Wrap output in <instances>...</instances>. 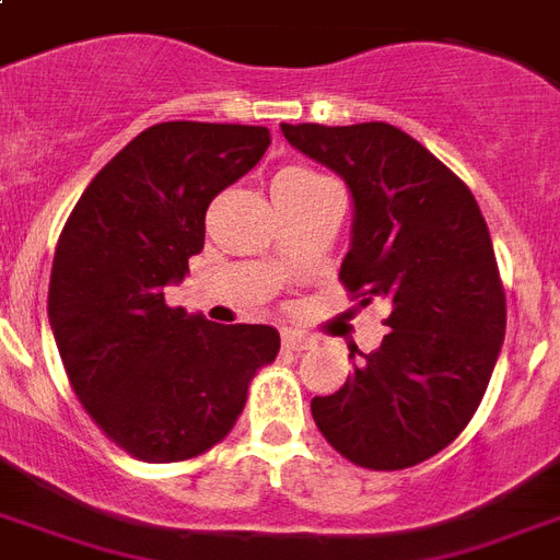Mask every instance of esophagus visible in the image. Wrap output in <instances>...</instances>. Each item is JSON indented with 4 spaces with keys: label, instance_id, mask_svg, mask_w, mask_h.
<instances>
[{
    "label": "esophagus",
    "instance_id": "obj_1",
    "mask_svg": "<svg viewBox=\"0 0 560 560\" xmlns=\"http://www.w3.org/2000/svg\"><path fill=\"white\" fill-rule=\"evenodd\" d=\"M281 347L288 352H305V349L314 347V337L296 331V328H288V331H281Z\"/></svg>",
    "mask_w": 560,
    "mask_h": 560
}]
</instances>
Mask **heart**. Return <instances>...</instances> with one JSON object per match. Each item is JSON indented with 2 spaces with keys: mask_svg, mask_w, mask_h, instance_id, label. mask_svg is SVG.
<instances>
[{
  "mask_svg": "<svg viewBox=\"0 0 560 560\" xmlns=\"http://www.w3.org/2000/svg\"><path fill=\"white\" fill-rule=\"evenodd\" d=\"M317 182H328V178H323L308 166H284L272 185H317Z\"/></svg>",
  "mask_w": 560,
  "mask_h": 560,
  "instance_id": "1",
  "label": "heart"
}]
</instances>
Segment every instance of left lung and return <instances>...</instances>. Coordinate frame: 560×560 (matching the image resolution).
I'll return each instance as SVG.
<instances>
[{
    "label": "left lung",
    "instance_id": "1",
    "mask_svg": "<svg viewBox=\"0 0 560 560\" xmlns=\"http://www.w3.org/2000/svg\"><path fill=\"white\" fill-rule=\"evenodd\" d=\"M290 147L335 170L355 202L340 284L384 299L382 347L311 413L358 467L405 469L458 438L488 390L505 337V290L476 196L387 122H281ZM355 358V352H349Z\"/></svg>",
    "mask_w": 560,
    "mask_h": 560
}]
</instances>
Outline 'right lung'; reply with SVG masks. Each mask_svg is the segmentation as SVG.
Returning <instances> with one entry per match:
<instances>
[{
  "mask_svg": "<svg viewBox=\"0 0 560 560\" xmlns=\"http://www.w3.org/2000/svg\"><path fill=\"white\" fill-rule=\"evenodd\" d=\"M267 147L264 126L158 122L102 166L63 223L49 326L72 394L131 458L173 464L217 446L279 355L276 328L213 326L164 302L202 252L213 196Z\"/></svg>",
  "mask_w": 560,
  "mask_h": 560,
  "instance_id": "obj_1",
  "label": "right lung"
}]
</instances>
